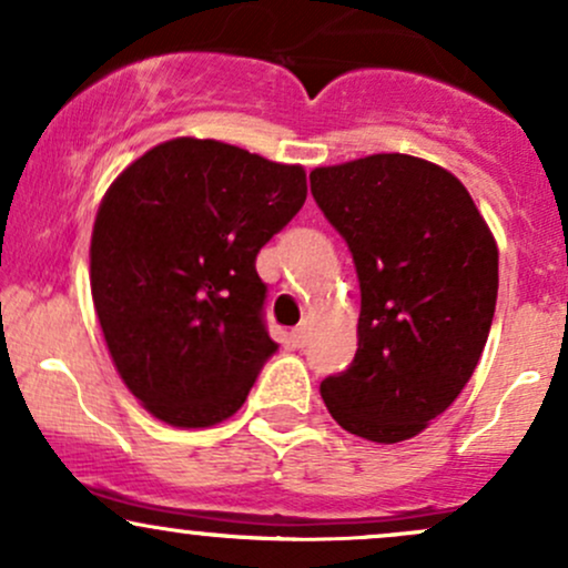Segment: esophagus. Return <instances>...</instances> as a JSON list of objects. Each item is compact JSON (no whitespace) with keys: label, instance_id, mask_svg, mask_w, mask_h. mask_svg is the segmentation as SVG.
I'll return each mask as SVG.
<instances>
[{"label":"esophagus","instance_id":"34e87169","mask_svg":"<svg viewBox=\"0 0 568 568\" xmlns=\"http://www.w3.org/2000/svg\"><path fill=\"white\" fill-rule=\"evenodd\" d=\"M291 338H293V344H296V347H304L306 338H310V323L304 321L302 325H298V328L291 334Z\"/></svg>","mask_w":568,"mask_h":568}]
</instances>
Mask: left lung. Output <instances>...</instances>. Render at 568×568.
Here are the masks:
<instances>
[{
  "label": "left lung",
  "instance_id": "8db88e82",
  "mask_svg": "<svg viewBox=\"0 0 568 568\" xmlns=\"http://www.w3.org/2000/svg\"><path fill=\"white\" fill-rule=\"evenodd\" d=\"M361 283L355 361L321 384L325 408L374 443L414 438L470 382L499 288V251L462 181L408 154L310 173Z\"/></svg>",
  "mask_w": 568,
  "mask_h": 568
}]
</instances>
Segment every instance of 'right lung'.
<instances>
[{
	"mask_svg": "<svg viewBox=\"0 0 568 568\" xmlns=\"http://www.w3.org/2000/svg\"><path fill=\"white\" fill-rule=\"evenodd\" d=\"M306 173L221 141L173 139L109 186L90 288L128 389L173 427H211L245 403L277 352L258 251L302 211Z\"/></svg>",
	"mask_w": 568,
	"mask_h": 568,
	"instance_id": "obj_1",
	"label": "right lung"
}]
</instances>
